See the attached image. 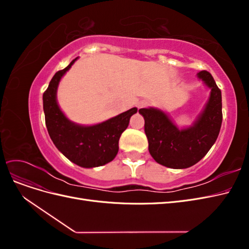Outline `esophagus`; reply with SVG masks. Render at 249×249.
<instances>
[{"label":"esophagus","instance_id":"esophagus-1","mask_svg":"<svg viewBox=\"0 0 249 249\" xmlns=\"http://www.w3.org/2000/svg\"><path fill=\"white\" fill-rule=\"evenodd\" d=\"M148 105V103L147 102H145V101H141V102H139L138 104H137V108L138 109H141V108H144V107H146Z\"/></svg>","mask_w":249,"mask_h":249}]
</instances>
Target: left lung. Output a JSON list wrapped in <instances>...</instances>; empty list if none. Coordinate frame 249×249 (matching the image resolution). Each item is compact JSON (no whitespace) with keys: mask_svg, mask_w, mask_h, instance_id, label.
I'll return each instance as SVG.
<instances>
[{"mask_svg":"<svg viewBox=\"0 0 249 249\" xmlns=\"http://www.w3.org/2000/svg\"><path fill=\"white\" fill-rule=\"evenodd\" d=\"M197 78L210 89V96L191 125L179 129L161 109L149 107L139 110L144 118L149 154L163 166L173 169L193 166L207 155L219 135L222 123L221 91L210 72L201 71L197 72Z\"/></svg>","mask_w":249,"mask_h":249,"instance_id":"8db88e82","label":"left lung"}]
</instances>
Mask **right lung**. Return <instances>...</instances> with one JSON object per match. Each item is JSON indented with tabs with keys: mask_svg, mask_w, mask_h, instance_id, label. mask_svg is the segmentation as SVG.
<instances>
[{
	"mask_svg": "<svg viewBox=\"0 0 249 249\" xmlns=\"http://www.w3.org/2000/svg\"><path fill=\"white\" fill-rule=\"evenodd\" d=\"M77 59L57 71L51 80L42 96L43 111L49 135L59 152L81 167L93 168L116 157L120 135L129 125L131 116L137 113V108L92 125L79 124L67 118L58 105L57 90L62 77Z\"/></svg>",
	"mask_w": 249,
	"mask_h": 249,
	"instance_id": "1",
	"label": "right lung"
}]
</instances>
